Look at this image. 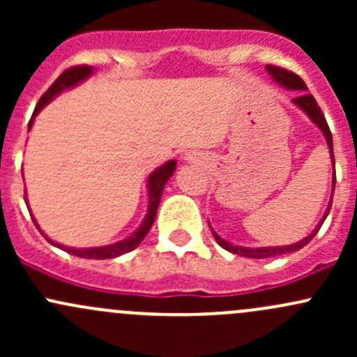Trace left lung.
<instances>
[{
  "label": "left lung",
  "instance_id": "1",
  "mask_svg": "<svg viewBox=\"0 0 357 357\" xmlns=\"http://www.w3.org/2000/svg\"><path fill=\"white\" fill-rule=\"evenodd\" d=\"M268 68L269 75H271L273 79H275L278 84H282L283 88L287 89H294V91H301L297 96H295L291 102L295 103V105L298 107L301 110H304L305 114H307V117L311 119L312 122H314L316 126H318L319 129H321V132L325 135L326 138V143H328V149H330V155H332V162H333V178H332V199H330V204H328V208L325 211V215H323L321 221L318 222V226H316L314 229H312V233L309 236H305V238H302L301 242L297 243H291V245H283V247H259V248H247V247H238V245H231L229 242H226V240H222L221 236L218 235V233L214 231V229L211 228L212 235H214L215 242L219 243L225 250L228 252H233V254L236 255H243V257H252V259H266V257H276V255H282V254H289V252H297L301 250L302 247L307 245L309 242H311L312 238L316 236V233L319 231V228H321V225L325 222L326 215H328L330 208H332V200H333V192H335V181H337V178H335V158H333V142H332V131H330L328 124H326V119L325 115H323L321 109L318 107V103H316L314 96L309 95L307 93V86H305V82L302 81L301 77H298L297 74H294V72L287 70V68H282V67H276V66H266Z\"/></svg>",
  "mask_w": 357,
  "mask_h": 357
}]
</instances>
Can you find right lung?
<instances>
[{
  "mask_svg": "<svg viewBox=\"0 0 357 357\" xmlns=\"http://www.w3.org/2000/svg\"><path fill=\"white\" fill-rule=\"evenodd\" d=\"M93 70H95V68L88 67V66H75V67L67 68L63 74H60L59 79H56V81L53 82L52 86H50L48 91H46L45 95L39 98L38 105H36V109H34V114H32V119L29 121V129L32 128L34 117L39 114V112H41L43 107L48 105V103L52 102V100L55 98L56 95H60L62 91H66V89H68V88H72V86L79 84V82H82L84 79H88L89 75L93 74ZM174 171H176V160H169V162H165L164 165H160V167L155 169V171H153L152 174L149 176V185H146V186H149V211H146V215H145V219H143L142 226H139V228L136 229L132 235H129L126 240H121V242H117V243H112V245L91 247V248H72V247L60 245V243H55L53 240H50L48 236H46L45 233L39 229L38 222H36V219L32 218V212H31V218H32V221H34V225L38 226L39 231H41V235L45 236V238L48 240L52 245L62 248V250L68 252V254L77 255V257H84V259H114V257H119V255L126 254V252L135 250V248L143 242V238L146 236V233L150 231L153 221H155L157 208H158V204H160L162 192H164L165 183H167L169 178L174 174ZM25 204H27V199H25Z\"/></svg>",
  "mask_w": 357,
  "mask_h": 357,
  "instance_id": "obj_1",
  "label": "right lung"
}]
</instances>
